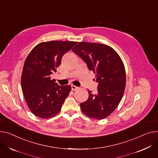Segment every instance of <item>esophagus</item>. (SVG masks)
Here are the masks:
<instances>
[{
	"label": "esophagus",
	"instance_id": "34e87169",
	"mask_svg": "<svg viewBox=\"0 0 158 158\" xmlns=\"http://www.w3.org/2000/svg\"><path fill=\"white\" fill-rule=\"evenodd\" d=\"M71 88H72V90H73V91H76V90H77L79 88L77 87V86H76V85H71Z\"/></svg>",
	"mask_w": 158,
	"mask_h": 158
}]
</instances>
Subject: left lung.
I'll return each instance as SVG.
<instances>
[{
	"instance_id": "left-lung-1",
	"label": "left lung",
	"mask_w": 158,
	"mask_h": 158,
	"mask_svg": "<svg viewBox=\"0 0 158 158\" xmlns=\"http://www.w3.org/2000/svg\"><path fill=\"white\" fill-rule=\"evenodd\" d=\"M72 50L96 74L98 83L95 94L88 90V99L80 104L81 109L91 118L104 119L116 109L122 98L126 83L123 63L115 50L104 44L79 42Z\"/></svg>"
}]
</instances>
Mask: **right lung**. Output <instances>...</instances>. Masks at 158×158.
I'll list each match as a JSON object with an SVG mask.
<instances>
[{
  "instance_id": "1",
  "label": "right lung",
  "mask_w": 158,
  "mask_h": 158,
  "mask_svg": "<svg viewBox=\"0 0 158 158\" xmlns=\"http://www.w3.org/2000/svg\"><path fill=\"white\" fill-rule=\"evenodd\" d=\"M76 44V41H67L42 42L27 55L22 72L21 88L35 115L50 118L60 112L71 86L59 85L50 75L56 72L63 55Z\"/></svg>"
}]
</instances>
